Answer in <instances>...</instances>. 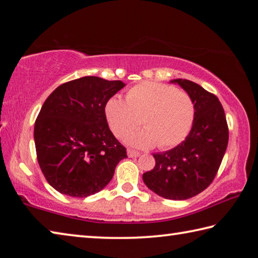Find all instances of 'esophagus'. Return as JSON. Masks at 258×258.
<instances>
[{
	"mask_svg": "<svg viewBox=\"0 0 258 258\" xmlns=\"http://www.w3.org/2000/svg\"><path fill=\"white\" fill-rule=\"evenodd\" d=\"M140 155H141V154H140L139 151H135V150H132V149H127V156L131 157V158H134V157H135V158H137V157H139Z\"/></svg>",
	"mask_w": 258,
	"mask_h": 258,
	"instance_id": "obj_1",
	"label": "esophagus"
}]
</instances>
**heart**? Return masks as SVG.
Returning <instances> with one entry per match:
<instances>
[{
  "instance_id": "obj_1",
  "label": "heart",
  "mask_w": 258,
  "mask_h": 258,
  "mask_svg": "<svg viewBox=\"0 0 258 258\" xmlns=\"http://www.w3.org/2000/svg\"><path fill=\"white\" fill-rule=\"evenodd\" d=\"M195 112L189 94L157 82L140 83L128 90L126 101L112 97L104 108L109 127L119 139L137 128L142 119L146 127L125 138L127 145L141 149L180 145L190 133Z\"/></svg>"
}]
</instances>
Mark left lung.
Listing matches in <instances>:
<instances>
[{
	"label": "left lung",
	"instance_id": "obj_1",
	"mask_svg": "<svg viewBox=\"0 0 258 258\" xmlns=\"http://www.w3.org/2000/svg\"><path fill=\"white\" fill-rule=\"evenodd\" d=\"M195 103V121L184 141L165 152L154 154V169L143 174V182L160 197L185 200L213 182L229 141L224 109L216 95L187 80H173Z\"/></svg>",
	"mask_w": 258,
	"mask_h": 258
}]
</instances>
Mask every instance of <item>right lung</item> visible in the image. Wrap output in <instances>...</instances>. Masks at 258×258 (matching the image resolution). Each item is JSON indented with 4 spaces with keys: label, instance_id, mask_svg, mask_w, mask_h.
<instances>
[{
    "label": "right lung",
    "instance_id": "1",
    "mask_svg": "<svg viewBox=\"0 0 258 258\" xmlns=\"http://www.w3.org/2000/svg\"><path fill=\"white\" fill-rule=\"evenodd\" d=\"M124 86L121 81L86 76L58 86L43 103L34 127L37 161L60 194H97L127 157L104 113L108 100Z\"/></svg>",
    "mask_w": 258,
    "mask_h": 258
}]
</instances>
